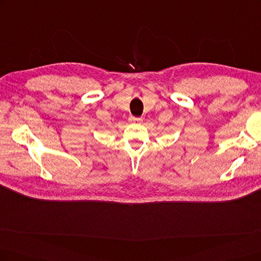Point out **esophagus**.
I'll return each instance as SVG.
<instances>
[{
    "label": "esophagus",
    "instance_id": "obj_1",
    "mask_svg": "<svg viewBox=\"0 0 261 261\" xmlns=\"http://www.w3.org/2000/svg\"><path fill=\"white\" fill-rule=\"evenodd\" d=\"M129 122H130V123H142V122H143V118L129 117Z\"/></svg>",
    "mask_w": 261,
    "mask_h": 261
}]
</instances>
